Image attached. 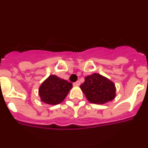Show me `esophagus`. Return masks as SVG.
<instances>
[{
    "mask_svg": "<svg viewBox=\"0 0 148 148\" xmlns=\"http://www.w3.org/2000/svg\"><path fill=\"white\" fill-rule=\"evenodd\" d=\"M79 84H80V82H79V81H77V82H75L73 83V85L74 86H78Z\"/></svg>",
    "mask_w": 148,
    "mask_h": 148,
    "instance_id": "esophagus-1",
    "label": "esophagus"
}]
</instances>
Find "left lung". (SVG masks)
<instances>
[{"mask_svg": "<svg viewBox=\"0 0 148 148\" xmlns=\"http://www.w3.org/2000/svg\"><path fill=\"white\" fill-rule=\"evenodd\" d=\"M80 87L87 100L92 104H104L116 97L113 82L98 73L85 77Z\"/></svg>", "mask_w": 148, "mask_h": 148, "instance_id": "8db88e82", "label": "left lung"}]
</instances>
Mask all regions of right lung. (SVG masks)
<instances>
[{
    "label": "right lung",
    "mask_w": 148,
    "mask_h": 148,
    "mask_svg": "<svg viewBox=\"0 0 148 148\" xmlns=\"http://www.w3.org/2000/svg\"><path fill=\"white\" fill-rule=\"evenodd\" d=\"M72 87L70 82L51 75L40 86L39 95L43 102L55 105L64 101Z\"/></svg>",
    "instance_id": "obj_1"
}]
</instances>
